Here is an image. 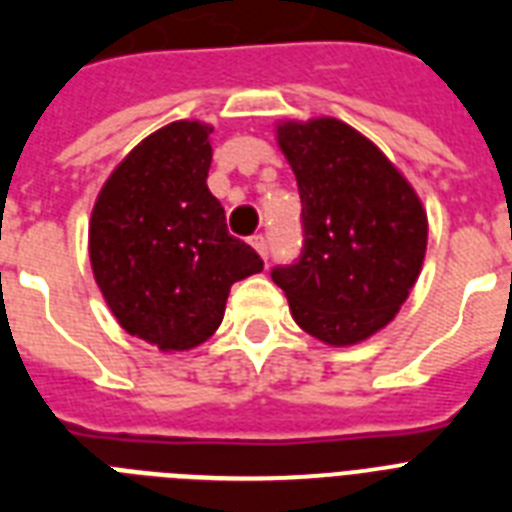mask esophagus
<instances>
[{
    "instance_id": "1",
    "label": "esophagus",
    "mask_w": 512,
    "mask_h": 512,
    "mask_svg": "<svg viewBox=\"0 0 512 512\" xmlns=\"http://www.w3.org/2000/svg\"><path fill=\"white\" fill-rule=\"evenodd\" d=\"M249 244L257 249V255L263 257V260H268V241H265V236H260V233H257V236H252V239H249Z\"/></svg>"
}]
</instances>
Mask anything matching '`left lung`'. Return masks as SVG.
Wrapping results in <instances>:
<instances>
[{
	"mask_svg": "<svg viewBox=\"0 0 512 512\" xmlns=\"http://www.w3.org/2000/svg\"><path fill=\"white\" fill-rule=\"evenodd\" d=\"M279 148L297 177L303 252L276 265L292 319L327 345H356L396 319L422 271L428 215L372 140L319 116L281 122Z\"/></svg>",
	"mask_w": 512,
	"mask_h": 512,
	"instance_id": "left-lung-1",
	"label": "left lung"
}]
</instances>
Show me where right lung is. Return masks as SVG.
Listing matches in <instances>:
<instances>
[{"label":"right lung","mask_w":512,"mask_h":512,"mask_svg":"<svg viewBox=\"0 0 512 512\" xmlns=\"http://www.w3.org/2000/svg\"><path fill=\"white\" fill-rule=\"evenodd\" d=\"M212 127L172 122L140 140L100 188L90 263L116 321L164 353L215 335L236 281L263 271L209 193Z\"/></svg>","instance_id":"1"}]
</instances>
